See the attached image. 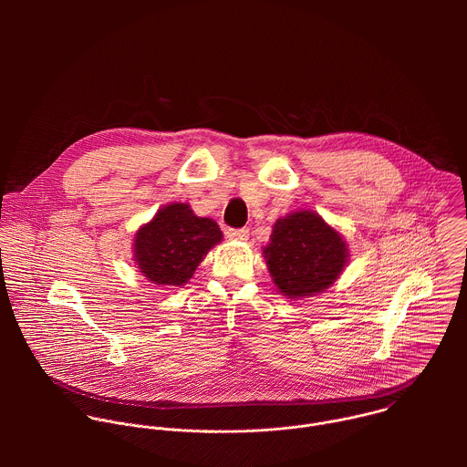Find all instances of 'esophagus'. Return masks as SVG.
I'll return each mask as SVG.
<instances>
[{"mask_svg": "<svg viewBox=\"0 0 467 467\" xmlns=\"http://www.w3.org/2000/svg\"><path fill=\"white\" fill-rule=\"evenodd\" d=\"M227 236L234 238V240H247L249 231L247 229H227Z\"/></svg>", "mask_w": 467, "mask_h": 467, "instance_id": "esophagus-1", "label": "esophagus"}]
</instances>
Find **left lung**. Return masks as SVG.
<instances>
[{"mask_svg":"<svg viewBox=\"0 0 467 467\" xmlns=\"http://www.w3.org/2000/svg\"><path fill=\"white\" fill-rule=\"evenodd\" d=\"M262 253L277 290L290 299L325 292L340 277L349 256L344 236L312 211L277 220Z\"/></svg>","mask_w":467,"mask_h":467,"instance_id":"1","label":"left lung"}]
</instances>
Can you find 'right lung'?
I'll return each mask as SVG.
<instances>
[{
	"label": "right lung",
	"mask_w": 467,
	"mask_h": 467,
	"mask_svg": "<svg viewBox=\"0 0 467 467\" xmlns=\"http://www.w3.org/2000/svg\"><path fill=\"white\" fill-rule=\"evenodd\" d=\"M222 238L218 223L195 216L190 205H166L135 234L137 268L159 286H182Z\"/></svg>",
	"instance_id": "add662e5"
}]
</instances>
